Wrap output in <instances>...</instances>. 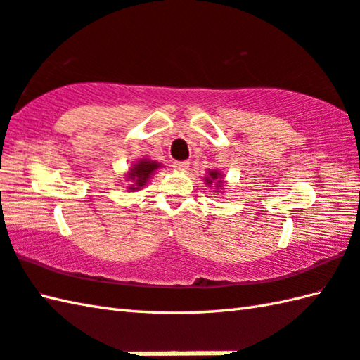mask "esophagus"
Wrapping results in <instances>:
<instances>
[{
  "label": "esophagus",
  "instance_id": "obj_1",
  "mask_svg": "<svg viewBox=\"0 0 360 360\" xmlns=\"http://www.w3.org/2000/svg\"><path fill=\"white\" fill-rule=\"evenodd\" d=\"M188 161H174V169H177V171H185V169H188Z\"/></svg>",
  "mask_w": 360,
  "mask_h": 360
}]
</instances>
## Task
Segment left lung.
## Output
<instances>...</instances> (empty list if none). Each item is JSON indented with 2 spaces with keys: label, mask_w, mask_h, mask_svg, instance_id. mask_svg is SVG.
<instances>
[{
  "label": "left lung",
  "mask_w": 360,
  "mask_h": 360,
  "mask_svg": "<svg viewBox=\"0 0 360 360\" xmlns=\"http://www.w3.org/2000/svg\"><path fill=\"white\" fill-rule=\"evenodd\" d=\"M205 183L208 186H216V189H222L224 185V179L222 174L218 171V169H208V175L205 177Z\"/></svg>",
  "instance_id": "obj_1"
}]
</instances>
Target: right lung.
<instances>
[{
	"mask_svg": "<svg viewBox=\"0 0 360 360\" xmlns=\"http://www.w3.org/2000/svg\"><path fill=\"white\" fill-rule=\"evenodd\" d=\"M160 166V162L147 158H141L139 161L134 162L130 167V172L127 174V181H131V185L128 186V189H130V191H139L142 186L147 185L148 179L152 177Z\"/></svg>",
	"mask_w": 360,
	"mask_h": 360,
	"instance_id": "right-lung-1",
	"label": "right lung"
}]
</instances>
